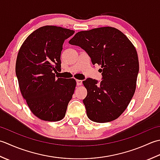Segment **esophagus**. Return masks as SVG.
Listing matches in <instances>:
<instances>
[{"mask_svg":"<svg viewBox=\"0 0 160 160\" xmlns=\"http://www.w3.org/2000/svg\"><path fill=\"white\" fill-rule=\"evenodd\" d=\"M77 86H81V85H82V81L81 80H79V79H77Z\"/></svg>","mask_w":160,"mask_h":160,"instance_id":"esophagus-1","label":"esophagus"}]
</instances>
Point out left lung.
I'll return each instance as SVG.
<instances>
[{"mask_svg": "<svg viewBox=\"0 0 160 160\" xmlns=\"http://www.w3.org/2000/svg\"><path fill=\"white\" fill-rule=\"evenodd\" d=\"M86 52L93 65L102 66V81H83L87 96L83 100L91 121H113L126 109L134 95L139 72L136 49L126 36L112 27L81 31L69 41Z\"/></svg>", "mask_w": 160, "mask_h": 160, "instance_id": "obj_1", "label": "left lung"}]
</instances>
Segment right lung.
Returning a JSON list of instances; mask_svg holds the SVG:
<instances>
[{
	"instance_id": "obj_1",
	"label": "right lung",
	"mask_w": 160,
	"mask_h": 160,
	"mask_svg": "<svg viewBox=\"0 0 160 160\" xmlns=\"http://www.w3.org/2000/svg\"><path fill=\"white\" fill-rule=\"evenodd\" d=\"M74 30L46 25L34 31L18 51L16 74L19 88L34 115L48 122L60 121L76 87L74 79L57 78L66 39Z\"/></svg>"
}]
</instances>
